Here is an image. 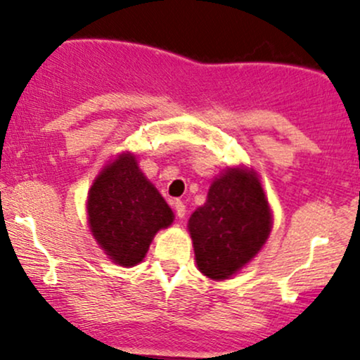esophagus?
<instances>
[{
  "label": "esophagus",
  "instance_id": "obj_1",
  "mask_svg": "<svg viewBox=\"0 0 360 360\" xmlns=\"http://www.w3.org/2000/svg\"><path fill=\"white\" fill-rule=\"evenodd\" d=\"M174 210H176V214L179 218H184V214H186V205L183 203V201L181 200H176L174 201Z\"/></svg>",
  "mask_w": 360,
  "mask_h": 360
}]
</instances>
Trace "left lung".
I'll use <instances>...</instances> for the list:
<instances>
[{
	"label": "left lung",
	"instance_id": "obj_1",
	"mask_svg": "<svg viewBox=\"0 0 360 360\" xmlns=\"http://www.w3.org/2000/svg\"><path fill=\"white\" fill-rule=\"evenodd\" d=\"M271 225L269 205L255 174L226 171L189 218L198 269L212 279H229L260 250Z\"/></svg>",
	"mask_w": 360,
	"mask_h": 360
}]
</instances>
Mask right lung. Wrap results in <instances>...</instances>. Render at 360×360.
<instances>
[{"instance_id":"1","label":"right lung","mask_w":360,"mask_h":360,"mask_svg":"<svg viewBox=\"0 0 360 360\" xmlns=\"http://www.w3.org/2000/svg\"><path fill=\"white\" fill-rule=\"evenodd\" d=\"M88 214L91 232L105 254L125 267L146 257L152 237L174 217L130 154L103 169L91 186Z\"/></svg>"}]
</instances>
